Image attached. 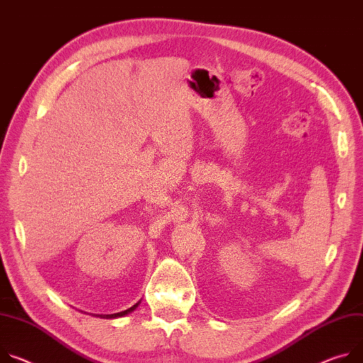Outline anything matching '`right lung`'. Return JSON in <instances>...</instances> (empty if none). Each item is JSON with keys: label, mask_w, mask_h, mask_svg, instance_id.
Segmentation results:
<instances>
[{"label": "right lung", "mask_w": 363, "mask_h": 363, "mask_svg": "<svg viewBox=\"0 0 363 363\" xmlns=\"http://www.w3.org/2000/svg\"><path fill=\"white\" fill-rule=\"evenodd\" d=\"M138 307V304L136 306H133V307H130L128 310H125V311H121V313H116V314H94L95 317H100V318H118V317H124V315H127L128 313H131L133 311L135 308Z\"/></svg>", "instance_id": "add662e5"}]
</instances>
